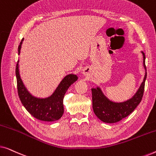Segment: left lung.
I'll return each instance as SVG.
<instances>
[{
  "label": "left lung",
  "mask_w": 156,
  "mask_h": 156,
  "mask_svg": "<svg viewBox=\"0 0 156 156\" xmlns=\"http://www.w3.org/2000/svg\"><path fill=\"white\" fill-rule=\"evenodd\" d=\"M142 54L144 56V66L146 70L145 64L146 57L144 52H142ZM146 76L147 73L146 72L144 82H142L136 94L131 99L121 103H116L110 101L104 96L99 87H97V89H91L92 106L96 116L103 122L113 123L122 120L131 114L141 101L144 92Z\"/></svg>",
  "instance_id": "8db88e82"
}]
</instances>
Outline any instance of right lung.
Segmentation results:
<instances>
[{"label": "right lung", "instance_id": "add662e5", "mask_svg": "<svg viewBox=\"0 0 156 156\" xmlns=\"http://www.w3.org/2000/svg\"><path fill=\"white\" fill-rule=\"evenodd\" d=\"M23 41V38L18 46V55H20ZM18 62L19 60L16 68L17 87L19 98L24 107L32 116L38 120L55 121L60 119L64 113V97L68 88L77 80V76L75 74H68L62 80L56 90L50 97L40 99L33 97L25 88L19 73Z\"/></svg>", "mask_w": 156, "mask_h": 156}]
</instances>
